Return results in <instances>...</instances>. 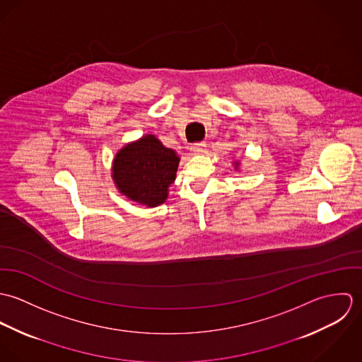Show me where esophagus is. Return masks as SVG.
<instances>
[{"label": "esophagus", "instance_id": "34e87169", "mask_svg": "<svg viewBox=\"0 0 362 362\" xmlns=\"http://www.w3.org/2000/svg\"><path fill=\"white\" fill-rule=\"evenodd\" d=\"M191 152L192 155H205L206 152V144L201 142V144H195L191 146Z\"/></svg>", "mask_w": 362, "mask_h": 362}]
</instances>
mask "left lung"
<instances>
[{"label": "left lung", "mask_w": 362, "mask_h": 362, "mask_svg": "<svg viewBox=\"0 0 362 362\" xmlns=\"http://www.w3.org/2000/svg\"><path fill=\"white\" fill-rule=\"evenodd\" d=\"M233 164H234V170H235V171H238V170H240V161H237V160H235V161H233Z\"/></svg>", "instance_id": "8db88e82"}]
</instances>
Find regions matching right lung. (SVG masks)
Instances as JSON below:
<instances>
[{
    "label": "right lung",
    "mask_w": 362,
    "mask_h": 362,
    "mask_svg": "<svg viewBox=\"0 0 362 362\" xmlns=\"http://www.w3.org/2000/svg\"><path fill=\"white\" fill-rule=\"evenodd\" d=\"M178 163L175 151L165 148L155 135L146 134L115 153L111 177L118 192L129 201L160 206L168 198Z\"/></svg>",
    "instance_id": "obj_1"
}]
</instances>
